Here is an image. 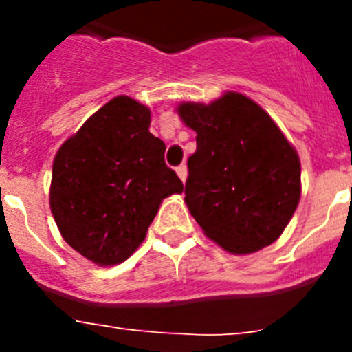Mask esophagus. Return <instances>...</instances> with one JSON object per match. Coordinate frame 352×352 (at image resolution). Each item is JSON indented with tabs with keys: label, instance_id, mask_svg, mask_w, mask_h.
<instances>
[{
	"label": "esophagus",
	"instance_id": "1",
	"mask_svg": "<svg viewBox=\"0 0 352 352\" xmlns=\"http://www.w3.org/2000/svg\"><path fill=\"white\" fill-rule=\"evenodd\" d=\"M176 174H178L179 179H182V182L185 183L186 174H188V170H186V166H185V164H182V166H179V167H176Z\"/></svg>",
	"mask_w": 352,
	"mask_h": 352
}]
</instances>
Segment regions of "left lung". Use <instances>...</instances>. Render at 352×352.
I'll use <instances>...</instances> for the list:
<instances>
[{"mask_svg":"<svg viewBox=\"0 0 352 352\" xmlns=\"http://www.w3.org/2000/svg\"><path fill=\"white\" fill-rule=\"evenodd\" d=\"M197 135L185 203L204 234L231 254H252L284 232L301 195L296 149L263 107L227 91L211 104H179Z\"/></svg>","mask_w":352,"mask_h":352,"instance_id":"8db88e82","label":"left lung"}]
</instances>
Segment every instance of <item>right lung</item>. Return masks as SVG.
<instances>
[{
    "mask_svg": "<svg viewBox=\"0 0 352 352\" xmlns=\"http://www.w3.org/2000/svg\"><path fill=\"white\" fill-rule=\"evenodd\" d=\"M149 123L146 105L116 96L54 157L49 203L56 226L74 250L100 266L129 259L162 201L183 192Z\"/></svg>",
    "mask_w": 352,
    "mask_h": 352,
    "instance_id": "add662e5",
    "label": "right lung"
}]
</instances>
